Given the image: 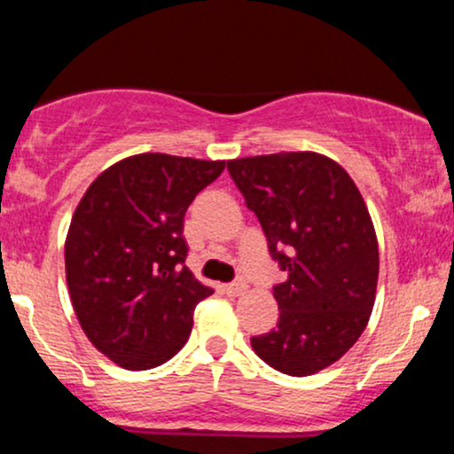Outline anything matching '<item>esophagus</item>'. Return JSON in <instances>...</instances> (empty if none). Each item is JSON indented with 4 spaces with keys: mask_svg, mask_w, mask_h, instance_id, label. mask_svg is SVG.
<instances>
[{
    "mask_svg": "<svg viewBox=\"0 0 454 454\" xmlns=\"http://www.w3.org/2000/svg\"><path fill=\"white\" fill-rule=\"evenodd\" d=\"M223 290H226V294L239 296V294H243L245 290H247V284H245V279H237V281H232V284L223 286Z\"/></svg>",
    "mask_w": 454,
    "mask_h": 454,
    "instance_id": "obj_1",
    "label": "esophagus"
}]
</instances>
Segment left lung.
<instances>
[{"mask_svg":"<svg viewBox=\"0 0 454 454\" xmlns=\"http://www.w3.org/2000/svg\"><path fill=\"white\" fill-rule=\"evenodd\" d=\"M234 185L258 217L270 258L279 320L252 337L254 352L288 376H311L363 335L378 286V239L350 175L311 151L228 161Z\"/></svg>","mask_w":454,"mask_h":454,"instance_id":"left-lung-1","label":"left lung"}]
</instances>
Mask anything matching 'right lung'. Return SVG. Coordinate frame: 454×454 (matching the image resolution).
<instances>
[{
	"mask_svg": "<svg viewBox=\"0 0 454 454\" xmlns=\"http://www.w3.org/2000/svg\"><path fill=\"white\" fill-rule=\"evenodd\" d=\"M223 166L132 155L78 202L66 239L67 290L85 335L113 363L151 369L185 346L196 305L213 290L185 267L184 217Z\"/></svg>",
	"mask_w": 454,
	"mask_h": 454,
	"instance_id": "obj_1",
	"label": "right lung"
}]
</instances>
